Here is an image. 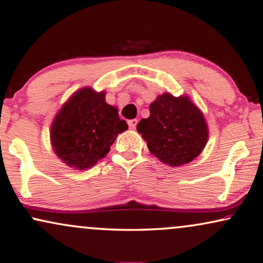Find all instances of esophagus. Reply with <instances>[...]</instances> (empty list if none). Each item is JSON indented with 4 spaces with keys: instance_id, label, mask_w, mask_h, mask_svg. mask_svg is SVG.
Returning a JSON list of instances; mask_svg holds the SVG:
<instances>
[{
    "instance_id": "34e87169",
    "label": "esophagus",
    "mask_w": 263,
    "mask_h": 263,
    "mask_svg": "<svg viewBox=\"0 0 263 263\" xmlns=\"http://www.w3.org/2000/svg\"><path fill=\"white\" fill-rule=\"evenodd\" d=\"M127 124H128V127H130L131 130H133V128H136L137 124H138V119H131V120H128Z\"/></svg>"
}]
</instances>
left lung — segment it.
<instances>
[{
  "mask_svg": "<svg viewBox=\"0 0 263 263\" xmlns=\"http://www.w3.org/2000/svg\"><path fill=\"white\" fill-rule=\"evenodd\" d=\"M137 131L146 140L149 152L170 166L187 164L207 143V125L197 106L186 96L164 93L149 105V117Z\"/></svg>",
  "mask_w": 263,
  "mask_h": 263,
  "instance_id": "obj_1",
  "label": "left lung"
}]
</instances>
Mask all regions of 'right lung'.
<instances>
[{"instance_id": "right-lung-1", "label": "right lung", "mask_w": 263, "mask_h": 263, "mask_svg": "<svg viewBox=\"0 0 263 263\" xmlns=\"http://www.w3.org/2000/svg\"><path fill=\"white\" fill-rule=\"evenodd\" d=\"M127 130L105 92L77 91L56 115L51 126L53 151L70 167L85 170L109 153L118 133Z\"/></svg>"}]
</instances>
